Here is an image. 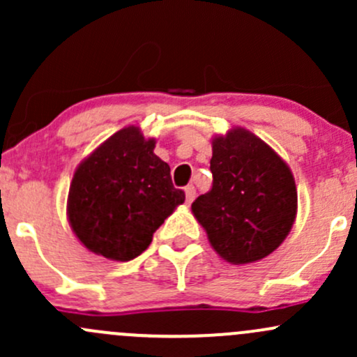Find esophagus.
Segmentation results:
<instances>
[{
  "label": "esophagus",
  "mask_w": 357,
  "mask_h": 357,
  "mask_svg": "<svg viewBox=\"0 0 357 357\" xmlns=\"http://www.w3.org/2000/svg\"><path fill=\"white\" fill-rule=\"evenodd\" d=\"M194 197H195L194 185H187L185 187V201H187V204H190V202L194 201Z\"/></svg>",
  "instance_id": "1"
}]
</instances>
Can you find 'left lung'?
Here are the masks:
<instances>
[{
	"instance_id": "left-lung-1",
	"label": "left lung",
	"mask_w": 357,
	"mask_h": 357,
	"mask_svg": "<svg viewBox=\"0 0 357 357\" xmlns=\"http://www.w3.org/2000/svg\"><path fill=\"white\" fill-rule=\"evenodd\" d=\"M211 174V190L192 202L211 247L235 266L272 254L296 220V183L287 163L254 132L233 128L213 137Z\"/></svg>"
}]
</instances>
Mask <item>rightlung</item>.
<instances>
[{"instance_id": "1", "label": "right lung", "mask_w": 357, "mask_h": 357, "mask_svg": "<svg viewBox=\"0 0 357 357\" xmlns=\"http://www.w3.org/2000/svg\"><path fill=\"white\" fill-rule=\"evenodd\" d=\"M155 137L137 126L121 129L78 165L68 194V221L93 254L128 262L185 201L170 167L155 155Z\"/></svg>"}]
</instances>
